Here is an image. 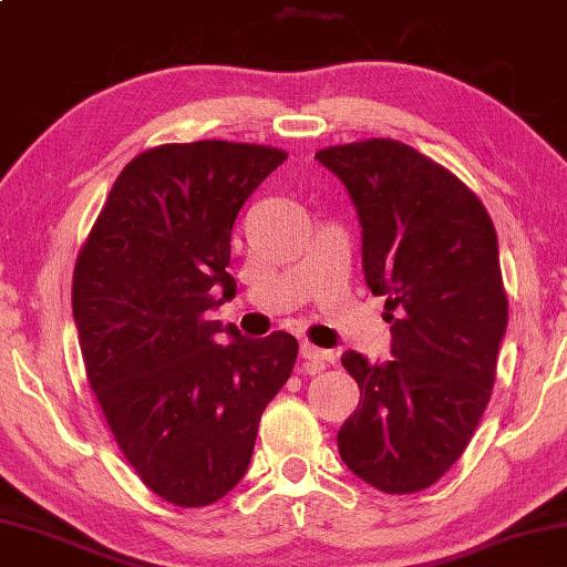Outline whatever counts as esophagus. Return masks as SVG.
I'll return each instance as SVG.
<instances>
[{"mask_svg": "<svg viewBox=\"0 0 567 567\" xmlns=\"http://www.w3.org/2000/svg\"><path fill=\"white\" fill-rule=\"evenodd\" d=\"M300 354H302V359H310V362H317V364L334 362V354L332 352H327V349H319V347H315L310 342H305L300 347Z\"/></svg>", "mask_w": 567, "mask_h": 567, "instance_id": "esophagus-1", "label": "esophagus"}]
</instances>
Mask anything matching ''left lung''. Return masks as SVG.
<instances>
[{
	"label": "left lung",
	"instance_id": "left-lung-1",
	"mask_svg": "<svg viewBox=\"0 0 567 567\" xmlns=\"http://www.w3.org/2000/svg\"><path fill=\"white\" fill-rule=\"evenodd\" d=\"M317 161L357 208L367 287L396 312L394 359L342 357L362 396L339 456L379 491H424L468 446L496 382L508 324L496 228L476 193L401 141L329 146Z\"/></svg>",
	"mask_w": 567,
	"mask_h": 567
}]
</instances>
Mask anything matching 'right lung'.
<instances>
[{
	"label": "right lung",
	"mask_w": 567,
	"mask_h": 567,
	"mask_svg": "<svg viewBox=\"0 0 567 567\" xmlns=\"http://www.w3.org/2000/svg\"><path fill=\"white\" fill-rule=\"evenodd\" d=\"M285 158L230 141L143 151L79 252L71 307L89 384L136 476L173 506H210L238 486L262 411L292 374V334L248 339L208 319L238 290L233 223Z\"/></svg>",
	"instance_id": "obj_1"
}]
</instances>
